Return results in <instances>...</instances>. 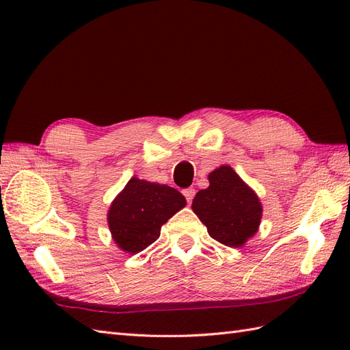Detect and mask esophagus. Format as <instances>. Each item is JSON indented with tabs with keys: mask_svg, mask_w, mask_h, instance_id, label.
Returning a JSON list of instances; mask_svg holds the SVG:
<instances>
[{
	"mask_svg": "<svg viewBox=\"0 0 350 350\" xmlns=\"http://www.w3.org/2000/svg\"><path fill=\"white\" fill-rule=\"evenodd\" d=\"M183 196H185V198H187V202H188V203H191L192 200H194L196 189H194V188H187V189H183Z\"/></svg>",
	"mask_w": 350,
	"mask_h": 350,
	"instance_id": "esophagus-1",
	"label": "esophagus"
}]
</instances>
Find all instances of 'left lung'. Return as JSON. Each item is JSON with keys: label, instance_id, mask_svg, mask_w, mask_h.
I'll use <instances>...</instances> for the list:
<instances>
[{"label": "left lung", "instance_id": "left-lung-1", "mask_svg": "<svg viewBox=\"0 0 350 350\" xmlns=\"http://www.w3.org/2000/svg\"><path fill=\"white\" fill-rule=\"evenodd\" d=\"M192 211L207 227L212 239L226 247H242L257 232L262 204L232 167L209 174V188L198 191Z\"/></svg>", "mask_w": 350, "mask_h": 350}]
</instances>
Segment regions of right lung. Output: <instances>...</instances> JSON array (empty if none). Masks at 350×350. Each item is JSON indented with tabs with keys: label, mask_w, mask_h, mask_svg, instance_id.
<instances>
[{
	"label": "right lung",
	"mask_w": 350,
	"mask_h": 350,
	"mask_svg": "<svg viewBox=\"0 0 350 350\" xmlns=\"http://www.w3.org/2000/svg\"><path fill=\"white\" fill-rule=\"evenodd\" d=\"M185 204L187 200L177 189L132 177L109 207L113 239L123 251H143L158 239L162 224Z\"/></svg>",
	"instance_id": "add662e5"
}]
</instances>
